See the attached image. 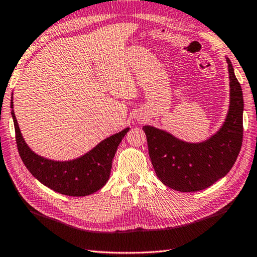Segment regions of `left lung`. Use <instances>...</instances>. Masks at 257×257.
Listing matches in <instances>:
<instances>
[{"label": "left lung", "mask_w": 257, "mask_h": 257, "mask_svg": "<svg viewBox=\"0 0 257 257\" xmlns=\"http://www.w3.org/2000/svg\"><path fill=\"white\" fill-rule=\"evenodd\" d=\"M230 107L222 128L206 142L190 144L171 134L144 125L150 158L165 186L184 193L212 186L231 170L242 144L243 98L241 86L227 59Z\"/></svg>", "instance_id": "obj_1"}]
</instances>
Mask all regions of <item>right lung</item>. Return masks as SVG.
<instances>
[{
    "label": "right lung",
    "mask_w": 257,
    "mask_h": 257,
    "mask_svg": "<svg viewBox=\"0 0 257 257\" xmlns=\"http://www.w3.org/2000/svg\"><path fill=\"white\" fill-rule=\"evenodd\" d=\"M14 102L11 99V108ZM16 142L21 160L29 172L52 190L67 196H87L106 184L111 173L112 160L129 128L104 139L81 158L68 162H58L35 154L21 136L14 110Z\"/></svg>",
    "instance_id": "obj_1"
}]
</instances>
